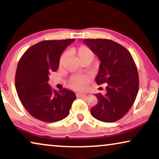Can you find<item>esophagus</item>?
<instances>
[{
    "instance_id": "1",
    "label": "esophagus",
    "mask_w": 159,
    "mask_h": 159,
    "mask_svg": "<svg viewBox=\"0 0 159 159\" xmlns=\"http://www.w3.org/2000/svg\"><path fill=\"white\" fill-rule=\"evenodd\" d=\"M87 95L85 93H77V96L78 98H84Z\"/></svg>"
}]
</instances>
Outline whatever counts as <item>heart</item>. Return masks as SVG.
I'll return each mask as SVG.
<instances>
[{
    "mask_svg": "<svg viewBox=\"0 0 159 159\" xmlns=\"http://www.w3.org/2000/svg\"><path fill=\"white\" fill-rule=\"evenodd\" d=\"M76 55L79 58L80 62L83 61H90L91 62L94 58V53L91 49L88 47L82 46L80 47L77 51H76ZM63 59H64V56H61L59 59V65L61 66L62 64ZM89 80L85 76H80V77H72L69 80V86L74 90L83 91L87 88L88 85Z\"/></svg>",
    "mask_w": 159,
    "mask_h": 159,
    "instance_id": "heart-1",
    "label": "heart"
}]
</instances>
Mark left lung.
Segmentation results:
<instances>
[{
  "mask_svg": "<svg viewBox=\"0 0 159 159\" xmlns=\"http://www.w3.org/2000/svg\"><path fill=\"white\" fill-rule=\"evenodd\" d=\"M84 43L99 58L95 77L98 84H106V93L95 95L98 103L92 116L103 122H114L129 111L135 101L139 77L135 63L127 49L108 39H84Z\"/></svg>",
  "mask_w": 159,
  "mask_h": 159,
  "instance_id": "1",
  "label": "left lung"
}]
</instances>
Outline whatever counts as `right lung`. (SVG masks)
<instances>
[{"label": "right lung", "mask_w": 159, "mask_h": 159, "mask_svg": "<svg viewBox=\"0 0 159 159\" xmlns=\"http://www.w3.org/2000/svg\"><path fill=\"white\" fill-rule=\"evenodd\" d=\"M75 39L44 40L29 48L18 63L15 87L21 103L32 116L45 122L66 118L75 93L64 88L57 92L49 85L48 75L59 66L62 52Z\"/></svg>", "instance_id": "1"}]
</instances>
